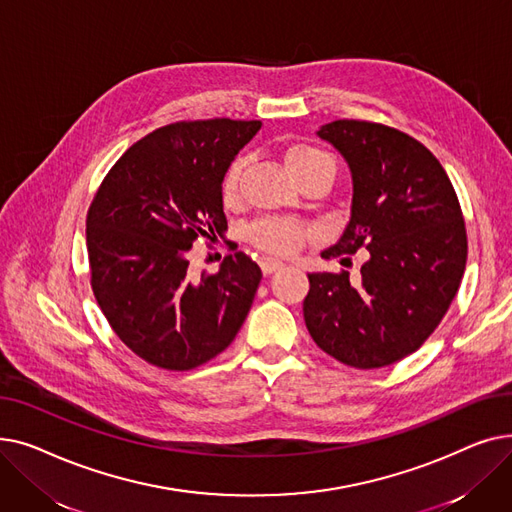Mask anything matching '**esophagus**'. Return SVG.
Segmentation results:
<instances>
[{
    "instance_id": "1",
    "label": "esophagus",
    "mask_w": 512,
    "mask_h": 512,
    "mask_svg": "<svg viewBox=\"0 0 512 512\" xmlns=\"http://www.w3.org/2000/svg\"><path fill=\"white\" fill-rule=\"evenodd\" d=\"M284 265H286L284 261L274 259V257H263V259H261V270H263V274H265V276H270V274H274V272L282 270Z\"/></svg>"
}]
</instances>
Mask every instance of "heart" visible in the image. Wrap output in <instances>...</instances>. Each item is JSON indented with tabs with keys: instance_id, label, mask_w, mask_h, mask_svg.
<instances>
[{
	"instance_id": "b5f03b06",
	"label": "heart",
	"mask_w": 512,
	"mask_h": 512,
	"mask_svg": "<svg viewBox=\"0 0 512 512\" xmlns=\"http://www.w3.org/2000/svg\"><path fill=\"white\" fill-rule=\"evenodd\" d=\"M284 164L297 182L315 172H330L334 176L332 157L307 145L288 147L284 153ZM242 168H245V159L242 157H238L228 168L222 184L224 201H234ZM249 238L263 251H270L276 255H292L294 251L301 249L305 240V230L299 224L288 220H261L249 230Z\"/></svg>"
}]
</instances>
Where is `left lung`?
<instances>
[{"instance_id":"1","label":"left lung","mask_w":512,"mask_h":512,"mask_svg":"<svg viewBox=\"0 0 512 512\" xmlns=\"http://www.w3.org/2000/svg\"><path fill=\"white\" fill-rule=\"evenodd\" d=\"M346 161L351 218L324 257L363 251L361 278L311 272L305 324L321 351L357 369L386 367L427 340L467 261L459 199L440 161L384 124L336 120L315 132Z\"/></svg>"}]
</instances>
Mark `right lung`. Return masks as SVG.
Segmentation results:
<instances>
[{
	"instance_id": "1",
	"label": "right lung",
	"mask_w": 512,
	"mask_h": 512,
	"mask_svg": "<svg viewBox=\"0 0 512 512\" xmlns=\"http://www.w3.org/2000/svg\"><path fill=\"white\" fill-rule=\"evenodd\" d=\"M259 120L178 122L132 145L101 182L87 215L95 299L118 338L155 367L195 369L245 324L261 282L245 253L213 276L188 270L199 236L226 232L224 176Z\"/></svg>"
}]
</instances>
